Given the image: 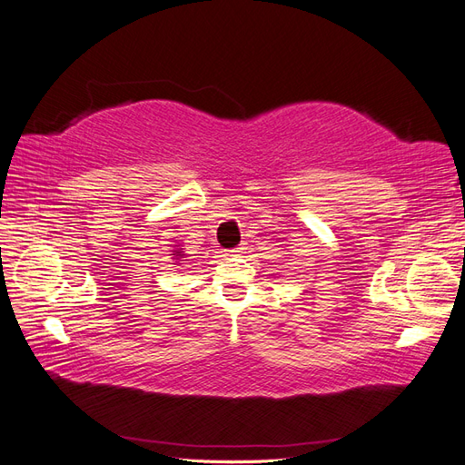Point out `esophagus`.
<instances>
[{
  "label": "esophagus",
  "instance_id": "34e87169",
  "mask_svg": "<svg viewBox=\"0 0 465 465\" xmlns=\"http://www.w3.org/2000/svg\"><path fill=\"white\" fill-rule=\"evenodd\" d=\"M244 254V248L242 246H236L232 250H229V256H242Z\"/></svg>",
  "mask_w": 465,
  "mask_h": 465
}]
</instances>
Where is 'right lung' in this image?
<instances>
[{"label": "right lung", "instance_id": "1", "mask_svg": "<svg viewBox=\"0 0 465 465\" xmlns=\"http://www.w3.org/2000/svg\"><path fill=\"white\" fill-rule=\"evenodd\" d=\"M176 260H180V258H184V254H182V250H174V254H173Z\"/></svg>", "mask_w": 465, "mask_h": 465}]
</instances>
